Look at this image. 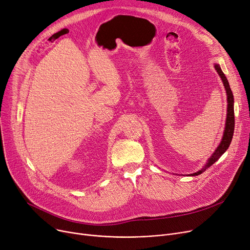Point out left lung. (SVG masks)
Here are the masks:
<instances>
[{"instance_id": "8db88e82", "label": "left lung", "mask_w": 250, "mask_h": 250, "mask_svg": "<svg viewBox=\"0 0 250 250\" xmlns=\"http://www.w3.org/2000/svg\"><path fill=\"white\" fill-rule=\"evenodd\" d=\"M215 68L217 70L218 74L220 75L223 84L225 86L226 89V93H227V102H228V106H227V119H226V126H225V130H224V134H223V138L221 140V144L219 145V146L217 147V149L215 150L211 154V157L208 160L207 164L204 166V168H201L198 172L190 174V176H197L201 173H204L208 168H209L210 166L216 163L220 158L222 154L228 149V147L230 146V144L233 138V133H234V127H235V117H234V97L232 90L230 88L229 82L227 77L225 76V74L223 73V71L220 67L219 64H215Z\"/></svg>"}]
</instances>
